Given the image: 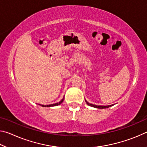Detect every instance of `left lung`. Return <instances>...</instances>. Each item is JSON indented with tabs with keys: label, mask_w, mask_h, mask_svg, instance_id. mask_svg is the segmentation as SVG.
<instances>
[{
	"label": "left lung",
	"mask_w": 147,
	"mask_h": 147,
	"mask_svg": "<svg viewBox=\"0 0 147 147\" xmlns=\"http://www.w3.org/2000/svg\"><path fill=\"white\" fill-rule=\"evenodd\" d=\"M86 102L87 104H88L89 106H92V107H94V108H99V109L108 108H109V107L113 106V105H110V106H96V105H94V104H92L89 103V102H87V101H86Z\"/></svg>",
	"instance_id": "left-lung-1"
}]
</instances>
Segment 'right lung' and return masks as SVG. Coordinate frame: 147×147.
<instances>
[{
    "label": "right lung",
    "mask_w": 147,
    "mask_h": 147,
    "mask_svg": "<svg viewBox=\"0 0 147 147\" xmlns=\"http://www.w3.org/2000/svg\"><path fill=\"white\" fill-rule=\"evenodd\" d=\"M63 99H62V100H61L60 102H58V103L53 104H50V105H47V106H45V105H41V106H42L43 107H51V106H58V105H59V104H61L62 102H63Z\"/></svg>",
    "instance_id": "obj_1"
}]
</instances>
